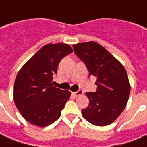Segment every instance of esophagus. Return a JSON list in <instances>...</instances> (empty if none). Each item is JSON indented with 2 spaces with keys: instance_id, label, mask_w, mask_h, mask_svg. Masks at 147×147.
<instances>
[{
  "instance_id": "1",
  "label": "esophagus",
  "mask_w": 147,
  "mask_h": 147,
  "mask_svg": "<svg viewBox=\"0 0 147 147\" xmlns=\"http://www.w3.org/2000/svg\"><path fill=\"white\" fill-rule=\"evenodd\" d=\"M72 94H73L74 96H76V97H79L80 95H82V94H83V91L82 90H79L78 91H76V92H73Z\"/></svg>"
}]
</instances>
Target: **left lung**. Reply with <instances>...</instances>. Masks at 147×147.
<instances>
[{
  "mask_svg": "<svg viewBox=\"0 0 147 147\" xmlns=\"http://www.w3.org/2000/svg\"><path fill=\"white\" fill-rule=\"evenodd\" d=\"M74 52L86 65L90 76L97 78L95 92H86L89 105L82 115L96 126L113 123L126 107L130 95L125 68L103 46L94 42L73 45Z\"/></svg>",
  "mask_w": 147,
  "mask_h": 147,
  "instance_id": "8db88e82",
  "label": "left lung"
}]
</instances>
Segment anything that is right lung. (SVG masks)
Wrapping results in <instances>:
<instances>
[{
    "mask_svg": "<svg viewBox=\"0 0 147 147\" xmlns=\"http://www.w3.org/2000/svg\"><path fill=\"white\" fill-rule=\"evenodd\" d=\"M71 53L67 44H47L18 72L14 83L15 104L31 124L46 127L61 117L71 92L53 86V76L57 72L62 58Z\"/></svg>",
    "mask_w": 147,
    "mask_h": 147,
    "instance_id": "add662e5",
    "label": "right lung"
}]
</instances>
